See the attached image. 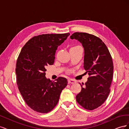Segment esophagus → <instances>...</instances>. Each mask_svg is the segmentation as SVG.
Segmentation results:
<instances>
[{"mask_svg":"<svg viewBox=\"0 0 129 129\" xmlns=\"http://www.w3.org/2000/svg\"><path fill=\"white\" fill-rule=\"evenodd\" d=\"M76 82V81L75 80H74L73 79H68V83L69 84H74Z\"/></svg>","mask_w":129,"mask_h":129,"instance_id":"34e87169","label":"esophagus"}]
</instances>
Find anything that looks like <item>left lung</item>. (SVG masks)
<instances>
[{
    "instance_id": "1",
    "label": "left lung",
    "mask_w": 129,
    "mask_h": 129,
    "mask_svg": "<svg viewBox=\"0 0 129 129\" xmlns=\"http://www.w3.org/2000/svg\"><path fill=\"white\" fill-rule=\"evenodd\" d=\"M79 41L84 48V69L90 76L76 96L77 103L87 110L100 107L110 92L114 66L107 46L93 35L76 32L70 37Z\"/></svg>"
}]
</instances>
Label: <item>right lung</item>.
<instances>
[{"label": "right lung", "mask_w": 129, "mask_h": 129, "mask_svg": "<svg viewBox=\"0 0 129 129\" xmlns=\"http://www.w3.org/2000/svg\"><path fill=\"white\" fill-rule=\"evenodd\" d=\"M69 33L42 34L23 47L17 61L15 74L18 89L26 104L33 110L47 113L55 107L67 80L59 77L54 82L46 76V67L54 62L57 47Z\"/></svg>", "instance_id": "add662e5"}]
</instances>
